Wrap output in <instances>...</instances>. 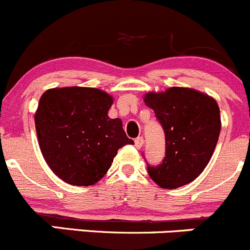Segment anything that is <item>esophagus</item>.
<instances>
[{
  "label": "esophagus",
  "mask_w": 250,
  "mask_h": 250,
  "mask_svg": "<svg viewBox=\"0 0 250 250\" xmlns=\"http://www.w3.org/2000/svg\"><path fill=\"white\" fill-rule=\"evenodd\" d=\"M134 144L137 149H140V147H143V145H144V139H143L142 137L137 138V139L134 140Z\"/></svg>",
  "instance_id": "obj_1"
}]
</instances>
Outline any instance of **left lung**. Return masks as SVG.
<instances>
[{"label": "left lung", "mask_w": 250, "mask_h": 250, "mask_svg": "<svg viewBox=\"0 0 250 250\" xmlns=\"http://www.w3.org/2000/svg\"><path fill=\"white\" fill-rule=\"evenodd\" d=\"M166 138L161 165L147 166L150 178L164 189H176L194 181L209 164L219 140L221 117L216 100L192 88L172 86L144 95Z\"/></svg>", "instance_id": "obj_1"}]
</instances>
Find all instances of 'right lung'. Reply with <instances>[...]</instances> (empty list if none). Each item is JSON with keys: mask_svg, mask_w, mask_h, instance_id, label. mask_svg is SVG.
Listing matches in <instances>:
<instances>
[{"mask_svg": "<svg viewBox=\"0 0 250 250\" xmlns=\"http://www.w3.org/2000/svg\"><path fill=\"white\" fill-rule=\"evenodd\" d=\"M113 98L85 86L52 88L35 111L39 146L53 173L72 186H93L111 167L120 147L134 144L122 120L108 117Z\"/></svg>", "mask_w": 250, "mask_h": 250, "instance_id": "1", "label": "right lung"}]
</instances>
